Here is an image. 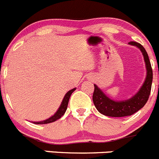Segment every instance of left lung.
<instances>
[{"mask_svg":"<svg viewBox=\"0 0 159 159\" xmlns=\"http://www.w3.org/2000/svg\"><path fill=\"white\" fill-rule=\"evenodd\" d=\"M129 44L136 46L141 51L146 65V78L141 88L136 94H135V96L129 100L122 101H115L111 100L103 93V92L96 84H94L95 89L93 96V103L97 111L106 116L125 117L133 115L146 104L151 93L153 72L148 53L145 48L139 43L130 41Z\"/></svg>","mask_w":159,"mask_h":159,"instance_id":"8db88e82","label":"left lung"}]
</instances>
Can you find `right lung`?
Segmentation results:
<instances>
[{
  "label": "right lung",
  "instance_id": "obj_1",
  "mask_svg": "<svg viewBox=\"0 0 159 159\" xmlns=\"http://www.w3.org/2000/svg\"><path fill=\"white\" fill-rule=\"evenodd\" d=\"M76 89V88L70 90L66 93V94L65 95L64 98H63V101H62L61 105L59 107L58 111H56V113H55L54 115H52V117H50L48 119L44 120V121H33V123H34V124H38V125H41V124H48V123H51L53 122V121H56V120L59 119V118H61L63 115L65 114L66 111V108H67V105H68V102H69L70 97L71 94L73 93V92L75 91Z\"/></svg>",
  "mask_w": 159,
  "mask_h": 159
}]
</instances>
